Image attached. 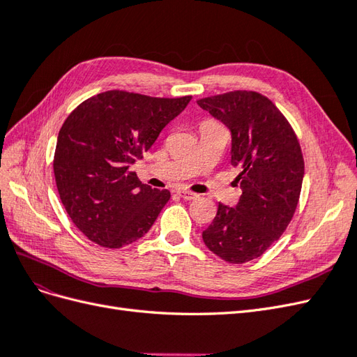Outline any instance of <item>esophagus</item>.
<instances>
[{
    "label": "esophagus",
    "mask_w": 357,
    "mask_h": 357,
    "mask_svg": "<svg viewBox=\"0 0 357 357\" xmlns=\"http://www.w3.org/2000/svg\"><path fill=\"white\" fill-rule=\"evenodd\" d=\"M177 195H178L180 198H183V199H186V201L195 199V198L198 197L197 193H193V192H190V190H178V192H177Z\"/></svg>",
    "instance_id": "obj_1"
}]
</instances>
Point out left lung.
I'll return each mask as SVG.
<instances>
[{
    "mask_svg": "<svg viewBox=\"0 0 357 357\" xmlns=\"http://www.w3.org/2000/svg\"><path fill=\"white\" fill-rule=\"evenodd\" d=\"M232 134L231 164L243 195L235 208L219 202L202 240L229 264L262 256L296 211L304 158L299 139L275 104L253 91H232L197 101Z\"/></svg>",
    "mask_w": 357,
    "mask_h": 357,
    "instance_id": "1",
    "label": "left lung"
}]
</instances>
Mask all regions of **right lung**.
I'll list each match as a JSON object with an SVG mask.
<instances>
[{
    "mask_svg": "<svg viewBox=\"0 0 357 357\" xmlns=\"http://www.w3.org/2000/svg\"><path fill=\"white\" fill-rule=\"evenodd\" d=\"M190 100L116 89L91 96L66 119L53 172L66 211L91 241L121 248L152 228L171 193L143 185L131 165Z\"/></svg>",
    "mask_w": 357,
    "mask_h": 357,
    "instance_id": "1",
    "label": "right lung"
}]
</instances>
